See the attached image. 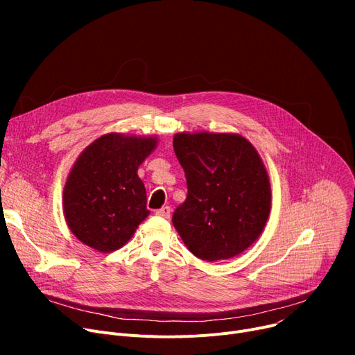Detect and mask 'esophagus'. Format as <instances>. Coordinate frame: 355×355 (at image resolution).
Masks as SVG:
<instances>
[{
  "mask_svg": "<svg viewBox=\"0 0 355 355\" xmlns=\"http://www.w3.org/2000/svg\"><path fill=\"white\" fill-rule=\"evenodd\" d=\"M155 214H157V216H159V217H164V218H170L171 209H170V207H162V209L157 210V211H155Z\"/></svg>",
  "mask_w": 355,
  "mask_h": 355,
  "instance_id": "34e87169",
  "label": "esophagus"
}]
</instances>
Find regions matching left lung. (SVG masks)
I'll list each match as a JSON object with an SVG mask.
<instances>
[{"mask_svg":"<svg viewBox=\"0 0 355 355\" xmlns=\"http://www.w3.org/2000/svg\"><path fill=\"white\" fill-rule=\"evenodd\" d=\"M189 194L173 225L187 249L216 262L243 253L262 234L272 204L266 166L233 132H178L173 139Z\"/></svg>","mask_w":355,"mask_h":355,"instance_id":"left-lung-1","label":"left lung"}]
</instances>
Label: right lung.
I'll return each mask as SVG.
<instances>
[{
    "label": "right lung",
    "instance_id": "right-lung-1",
    "mask_svg": "<svg viewBox=\"0 0 355 355\" xmlns=\"http://www.w3.org/2000/svg\"><path fill=\"white\" fill-rule=\"evenodd\" d=\"M157 145L154 135L109 132L89 144L74 161L63 189V214L83 245L115 252L149 216L138 168Z\"/></svg>",
    "mask_w": 355,
    "mask_h": 355
}]
</instances>
